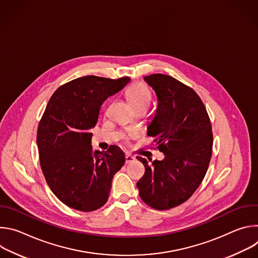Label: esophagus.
Instances as JSON below:
<instances>
[{
  "instance_id": "obj_1",
  "label": "esophagus",
  "mask_w": 258,
  "mask_h": 258,
  "mask_svg": "<svg viewBox=\"0 0 258 258\" xmlns=\"http://www.w3.org/2000/svg\"><path fill=\"white\" fill-rule=\"evenodd\" d=\"M135 160H136V158H135L134 156L130 155V154H127V155L125 156V162H126V164L132 163V162H133V161H135Z\"/></svg>"
}]
</instances>
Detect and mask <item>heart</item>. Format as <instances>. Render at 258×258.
<instances>
[{"label": "heart", "mask_w": 258, "mask_h": 258, "mask_svg": "<svg viewBox=\"0 0 258 258\" xmlns=\"http://www.w3.org/2000/svg\"><path fill=\"white\" fill-rule=\"evenodd\" d=\"M126 98L135 109L140 107L148 108L151 102V93L144 84L134 83L126 90Z\"/></svg>", "instance_id": "b5f03b06"}]
</instances>
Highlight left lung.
Masks as SVG:
<instances>
[{"label":"left lung","mask_w":258,"mask_h":258,"mask_svg":"<svg viewBox=\"0 0 258 258\" xmlns=\"http://www.w3.org/2000/svg\"><path fill=\"white\" fill-rule=\"evenodd\" d=\"M156 93V114L147 135L154 138L163 160L137 157L145 174L137 182L142 200L157 210L187 201L202 182L212 153V131L197 93L172 77L156 73L144 78Z\"/></svg>","instance_id":"left-lung-1"}]
</instances>
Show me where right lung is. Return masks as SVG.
Instances as JSON below:
<instances>
[{
	"mask_svg": "<svg viewBox=\"0 0 258 258\" xmlns=\"http://www.w3.org/2000/svg\"><path fill=\"white\" fill-rule=\"evenodd\" d=\"M130 81L79 78L59 87L49 100L36 135L40 163L52 192L73 209L89 212L102 207L114 174L124 164V153L115 145L106 152L94 151L90 130L103 102Z\"/></svg>",
	"mask_w": 258,
	"mask_h": 258,
	"instance_id": "obj_1",
	"label": "right lung"
}]
</instances>
